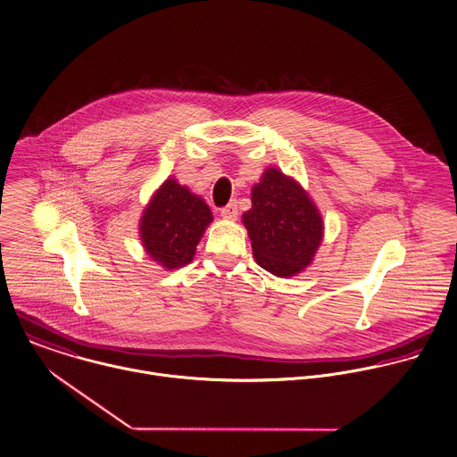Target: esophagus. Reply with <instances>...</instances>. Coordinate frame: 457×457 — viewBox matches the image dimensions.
<instances>
[{
  "label": "esophagus",
  "mask_w": 457,
  "mask_h": 457,
  "mask_svg": "<svg viewBox=\"0 0 457 457\" xmlns=\"http://www.w3.org/2000/svg\"><path fill=\"white\" fill-rule=\"evenodd\" d=\"M220 217L226 219V220H237V217H238L237 201H231L228 206H224V208L220 210Z\"/></svg>",
  "instance_id": "esophagus-1"
}]
</instances>
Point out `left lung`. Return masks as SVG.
Returning a JSON list of instances; mask_svg holds the SVG:
<instances>
[{"label":"left lung","mask_w":457,"mask_h":457,"mask_svg":"<svg viewBox=\"0 0 457 457\" xmlns=\"http://www.w3.org/2000/svg\"><path fill=\"white\" fill-rule=\"evenodd\" d=\"M253 208L242 215L258 265L278 278L303 272L324 237V222L308 192L269 167L253 187Z\"/></svg>","instance_id":"left-lung-1"}]
</instances>
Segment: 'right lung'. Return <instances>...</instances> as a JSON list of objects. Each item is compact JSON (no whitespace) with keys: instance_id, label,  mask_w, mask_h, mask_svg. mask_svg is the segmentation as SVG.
I'll return each instance as SVG.
<instances>
[{"instance_id":"add662e5","label":"right lung","mask_w":457,"mask_h":457,"mask_svg":"<svg viewBox=\"0 0 457 457\" xmlns=\"http://www.w3.org/2000/svg\"><path fill=\"white\" fill-rule=\"evenodd\" d=\"M212 220L208 204L174 178H169L154 192L140 217V240L158 265L167 270L179 269L192 262Z\"/></svg>"}]
</instances>
